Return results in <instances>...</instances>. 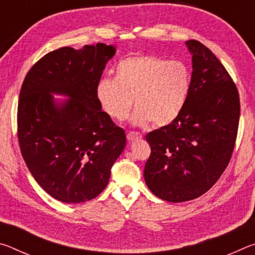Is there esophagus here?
I'll return each mask as SVG.
<instances>
[{
  "label": "esophagus",
  "instance_id": "34e87169",
  "mask_svg": "<svg viewBox=\"0 0 255 255\" xmlns=\"http://www.w3.org/2000/svg\"><path fill=\"white\" fill-rule=\"evenodd\" d=\"M141 137H143V136H141L139 132H136V131H128V132H127V139H128L129 141L140 139Z\"/></svg>",
  "mask_w": 255,
  "mask_h": 255
}]
</instances>
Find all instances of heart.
Segmentation results:
<instances>
[{
    "label": "heart",
    "instance_id": "obj_1",
    "mask_svg": "<svg viewBox=\"0 0 255 255\" xmlns=\"http://www.w3.org/2000/svg\"><path fill=\"white\" fill-rule=\"evenodd\" d=\"M115 74V79L99 81L96 90L102 110L111 118H126L135 103L133 124L152 122L162 127L182 112L190 90V73L183 63L135 54L120 60Z\"/></svg>",
    "mask_w": 255,
    "mask_h": 255
}]
</instances>
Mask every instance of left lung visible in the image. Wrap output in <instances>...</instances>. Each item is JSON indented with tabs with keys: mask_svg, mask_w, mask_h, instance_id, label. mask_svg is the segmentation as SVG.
<instances>
[{
	"mask_svg": "<svg viewBox=\"0 0 255 255\" xmlns=\"http://www.w3.org/2000/svg\"><path fill=\"white\" fill-rule=\"evenodd\" d=\"M192 75L183 110L173 123L148 132L144 178L155 196L183 202L206 193L231 161L240 123V96L219 59L198 40L185 42Z\"/></svg>",
	"mask_w": 255,
	"mask_h": 255,
	"instance_id": "1",
	"label": "left lung"
}]
</instances>
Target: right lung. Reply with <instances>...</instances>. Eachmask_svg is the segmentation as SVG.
Returning <instances> with one entry per match:
<instances>
[{"mask_svg": "<svg viewBox=\"0 0 255 255\" xmlns=\"http://www.w3.org/2000/svg\"><path fill=\"white\" fill-rule=\"evenodd\" d=\"M114 46L62 47L30 68L18 103L21 154L38 184L55 199L80 204L109 182L126 133L102 111L96 94ZM50 93L71 99L58 106Z\"/></svg>", "mask_w": 255, "mask_h": 255, "instance_id": "obj_1", "label": "right lung"}]
</instances>
